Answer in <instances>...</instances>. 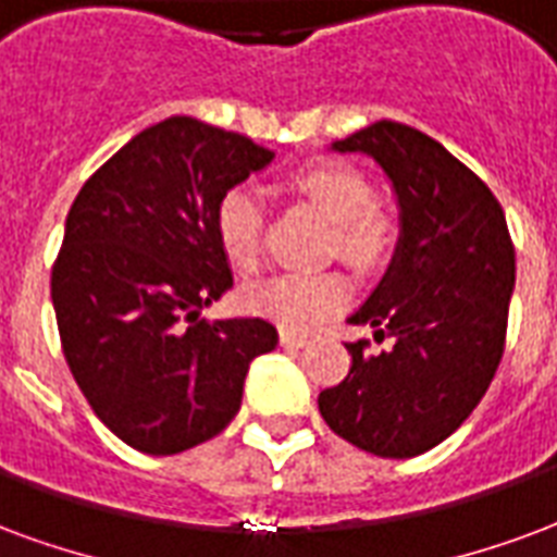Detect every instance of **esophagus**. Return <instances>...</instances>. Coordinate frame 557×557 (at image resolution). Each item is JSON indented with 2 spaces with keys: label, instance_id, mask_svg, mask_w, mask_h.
<instances>
[{
  "label": "esophagus",
  "instance_id": "1",
  "mask_svg": "<svg viewBox=\"0 0 557 557\" xmlns=\"http://www.w3.org/2000/svg\"><path fill=\"white\" fill-rule=\"evenodd\" d=\"M280 345H283V348H304V345H307V333L280 331Z\"/></svg>",
  "mask_w": 557,
  "mask_h": 557
}]
</instances>
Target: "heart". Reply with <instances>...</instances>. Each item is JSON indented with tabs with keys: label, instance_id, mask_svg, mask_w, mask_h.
<instances>
[{
	"label": "heart",
	"instance_id": "b5f03b06",
	"mask_svg": "<svg viewBox=\"0 0 557 557\" xmlns=\"http://www.w3.org/2000/svg\"><path fill=\"white\" fill-rule=\"evenodd\" d=\"M292 188L310 200L321 215L333 221V247L360 268H377L389 259L395 247L393 218L374 203L372 183L342 162H315L292 176ZM265 209L253 188L233 185L215 206V238L230 265L253 271L262 259ZM351 298V280L342 271L315 274H274L247 283L242 289V307L253 315L271 319L304 331L315 321L339 312Z\"/></svg>",
	"mask_w": 557,
	"mask_h": 557
}]
</instances>
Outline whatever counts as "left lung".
Returning <instances> with one entry per match:
<instances>
[{
	"label": "left lung",
	"mask_w": 557,
	"mask_h": 557,
	"mask_svg": "<svg viewBox=\"0 0 557 557\" xmlns=\"http://www.w3.org/2000/svg\"><path fill=\"white\" fill-rule=\"evenodd\" d=\"M333 150L381 164L401 206V238L348 319L389 348L345 345L351 369L321 389V419L369 455H425L467 422L505 354L517 280L505 212L467 164L405 123L377 121Z\"/></svg>",
	"instance_id": "8db88e82"
}]
</instances>
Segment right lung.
Segmentation results:
<instances>
[{"instance_id":"right-lung-1","label":"right lung","mask_w":557,"mask_h":557,"mask_svg":"<svg viewBox=\"0 0 557 557\" xmlns=\"http://www.w3.org/2000/svg\"><path fill=\"white\" fill-rule=\"evenodd\" d=\"M271 162L238 132L168 117L123 144L70 206L52 265L64 360L102 425L144 455L221 434L253 357L277 345L265 319H200L233 286L218 200Z\"/></svg>"}]
</instances>
